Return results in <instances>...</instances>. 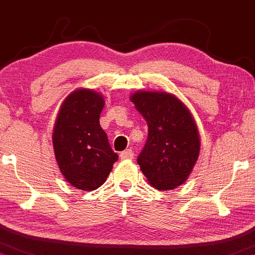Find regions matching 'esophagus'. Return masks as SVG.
<instances>
[{"instance_id":"esophagus-1","label":"esophagus","mask_w":255,"mask_h":255,"mask_svg":"<svg viewBox=\"0 0 255 255\" xmlns=\"http://www.w3.org/2000/svg\"><path fill=\"white\" fill-rule=\"evenodd\" d=\"M120 156H121V159H122V160H130V159H133V151H132V149L125 150V151L121 152Z\"/></svg>"}]
</instances>
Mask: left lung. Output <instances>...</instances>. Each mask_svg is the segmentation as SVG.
Segmentation results:
<instances>
[{"mask_svg": "<svg viewBox=\"0 0 255 255\" xmlns=\"http://www.w3.org/2000/svg\"><path fill=\"white\" fill-rule=\"evenodd\" d=\"M148 123V139L138 157L149 184L160 191L187 181L199 157L200 136L189 109L176 95L138 90L129 96Z\"/></svg>", "mask_w": 255, "mask_h": 255, "instance_id": "left-lung-1", "label": "left lung"}]
</instances>
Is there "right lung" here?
<instances>
[{
	"mask_svg": "<svg viewBox=\"0 0 255 255\" xmlns=\"http://www.w3.org/2000/svg\"><path fill=\"white\" fill-rule=\"evenodd\" d=\"M104 105L103 94L85 88L73 90L63 100L53 126L58 168L71 186L85 192L103 186L119 160L99 121Z\"/></svg>",
	"mask_w": 255,
	"mask_h": 255,
	"instance_id": "add662e5",
	"label": "right lung"
}]
</instances>
